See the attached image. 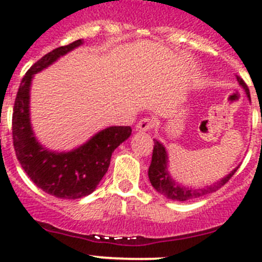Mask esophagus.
<instances>
[{
    "label": "esophagus",
    "mask_w": 262,
    "mask_h": 262,
    "mask_svg": "<svg viewBox=\"0 0 262 262\" xmlns=\"http://www.w3.org/2000/svg\"><path fill=\"white\" fill-rule=\"evenodd\" d=\"M154 126H155V121L152 120L151 118H143L137 123L136 130L146 132V130H149V129H152Z\"/></svg>",
    "instance_id": "obj_1"
}]
</instances>
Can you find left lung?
Segmentation results:
<instances>
[{
    "label": "left lung",
    "mask_w": 262,
    "mask_h": 262,
    "mask_svg": "<svg viewBox=\"0 0 262 262\" xmlns=\"http://www.w3.org/2000/svg\"><path fill=\"white\" fill-rule=\"evenodd\" d=\"M237 80L239 82V84L242 85L243 90L246 91L248 97H250V90H248L245 80L241 77H238V75ZM166 164L167 156L164 146H162L159 141H155L154 151H152V161L148 169L149 182H151L152 187H154L157 192L161 193L162 195H165L166 199L172 200V201H188V200L192 199H199V197H202V195L207 194V193L216 192L217 189H220L223 185L227 184V183L229 182L230 178H232L233 175H234V172L238 170V167H235L228 177H225L224 179H222L220 182L215 183L214 185L201 188V189H192V188L183 187V185L175 183L174 180L170 178L169 172H167Z\"/></svg>",
    "instance_id": "1"
}]
</instances>
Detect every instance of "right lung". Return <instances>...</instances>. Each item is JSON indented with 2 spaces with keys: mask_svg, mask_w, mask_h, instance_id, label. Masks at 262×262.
<instances>
[{
  "mask_svg": "<svg viewBox=\"0 0 262 262\" xmlns=\"http://www.w3.org/2000/svg\"><path fill=\"white\" fill-rule=\"evenodd\" d=\"M80 45L82 39H78L39 58L25 73L12 113V143L20 165L37 187L57 199L75 200L91 194L107 171L114 149L132 134L130 126H110L67 154L47 151L35 141L29 121L33 75Z\"/></svg>",
  "mask_w": 262,
  "mask_h": 262,
  "instance_id": "add662e5",
  "label": "right lung"
}]
</instances>
